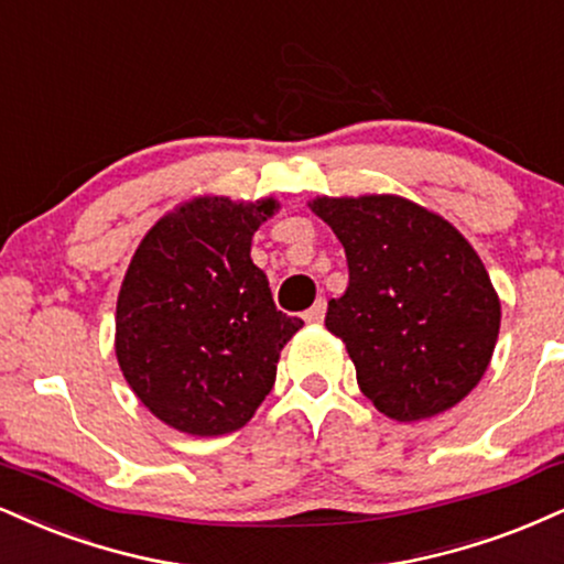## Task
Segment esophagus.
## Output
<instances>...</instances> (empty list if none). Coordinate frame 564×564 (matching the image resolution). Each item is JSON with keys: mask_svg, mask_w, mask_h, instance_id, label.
Masks as SVG:
<instances>
[{"mask_svg": "<svg viewBox=\"0 0 564 564\" xmlns=\"http://www.w3.org/2000/svg\"><path fill=\"white\" fill-rule=\"evenodd\" d=\"M323 317H325V300H317L307 312H304V321L307 323H321Z\"/></svg>", "mask_w": 564, "mask_h": 564, "instance_id": "obj_1", "label": "esophagus"}]
</instances>
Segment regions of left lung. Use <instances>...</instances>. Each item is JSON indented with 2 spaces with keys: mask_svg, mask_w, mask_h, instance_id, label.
I'll list each match as a JSON object with an SVG mask.
<instances>
[{
  "mask_svg": "<svg viewBox=\"0 0 564 564\" xmlns=\"http://www.w3.org/2000/svg\"><path fill=\"white\" fill-rule=\"evenodd\" d=\"M349 264L325 328L347 344L359 391L415 423L476 389L497 347L501 304L484 262L449 220L397 194L315 196Z\"/></svg>",
  "mask_w": 564,
  "mask_h": 564,
  "instance_id": "obj_1",
  "label": "left lung"
}]
</instances>
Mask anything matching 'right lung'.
<instances>
[{"mask_svg":"<svg viewBox=\"0 0 564 564\" xmlns=\"http://www.w3.org/2000/svg\"><path fill=\"white\" fill-rule=\"evenodd\" d=\"M270 199L194 196L162 215L128 264L115 312V357L141 404L188 436L252 420L275 383L300 317L275 310L252 262Z\"/></svg>","mask_w":564,"mask_h":564,"instance_id":"1","label":"right lung"}]
</instances>
